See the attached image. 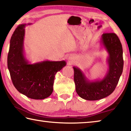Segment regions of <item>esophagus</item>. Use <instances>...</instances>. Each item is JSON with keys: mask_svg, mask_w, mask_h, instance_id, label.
<instances>
[{"mask_svg": "<svg viewBox=\"0 0 131 131\" xmlns=\"http://www.w3.org/2000/svg\"><path fill=\"white\" fill-rule=\"evenodd\" d=\"M73 59V57H69V59H70V60H71V59Z\"/></svg>", "mask_w": 131, "mask_h": 131, "instance_id": "1", "label": "esophagus"}]
</instances>
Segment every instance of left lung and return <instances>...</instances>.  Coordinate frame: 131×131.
Returning a JSON list of instances; mask_svg holds the SVG:
<instances>
[{
	"label": "left lung",
	"instance_id": "obj_1",
	"mask_svg": "<svg viewBox=\"0 0 131 131\" xmlns=\"http://www.w3.org/2000/svg\"><path fill=\"white\" fill-rule=\"evenodd\" d=\"M101 43L108 53V69L102 79L91 81L80 69L73 67L76 92L85 100L96 101L110 95L116 88L123 73V47L118 36L114 33L103 34Z\"/></svg>",
	"mask_w": 131,
	"mask_h": 131
}]
</instances>
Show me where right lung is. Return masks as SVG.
Segmentation results:
<instances>
[{
  "instance_id": "right-lung-1",
  "label": "right lung",
  "mask_w": 131,
  "mask_h": 131,
  "mask_svg": "<svg viewBox=\"0 0 131 131\" xmlns=\"http://www.w3.org/2000/svg\"><path fill=\"white\" fill-rule=\"evenodd\" d=\"M26 25H19L11 38L8 69L13 85L18 92L31 99H44L51 95L55 75L66 66V62L44 61L30 63L24 49Z\"/></svg>"
}]
</instances>
